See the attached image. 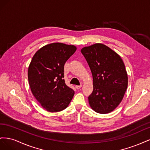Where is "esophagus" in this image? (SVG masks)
<instances>
[{"label":"esophagus","instance_id":"obj_1","mask_svg":"<svg viewBox=\"0 0 150 150\" xmlns=\"http://www.w3.org/2000/svg\"><path fill=\"white\" fill-rule=\"evenodd\" d=\"M81 87H82V85H79V86H76V88L77 89H79Z\"/></svg>","mask_w":150,"mask_h":150}]
</instances>
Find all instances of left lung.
<instances>
[{"label": "left lung", "instance_id": "8db88e82", "mask_svg": "<svg viewBox=\"0 0 150 150\" xmlns=\"http://www.w3.org/2000/svg\"><path fill=\"white\" fill-rule=\"evenodd\" d=\"M93 78V91L89 103L100 114L112 111L119 105L128 87V75L121 57L103 44L81 49Z\"/></svg>", "mask_w": 150, "mask_h": 150}]
</instances>
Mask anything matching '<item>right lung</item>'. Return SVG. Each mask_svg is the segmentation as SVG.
I'll return each instance as SVG.
<instances>
[{
	"label": "right lung",
	"mask_w": 150,
	"mask_h": 150,
	"mask_svg": "<svg viewBox=\"0 0 150 150\" xmlns=\"http://www.w3.org/2000/svg\"><path fill=\"white\" fill-rule=\"evenodd\" d=\"M76 51L72 45L52 43L40 48L32 59L28 69L30 88L47 111L64 110L74 96V91L65 83L64 67Z\"/></svg>",
	"instance_id": "right-lung-1"
}]
</instances>
